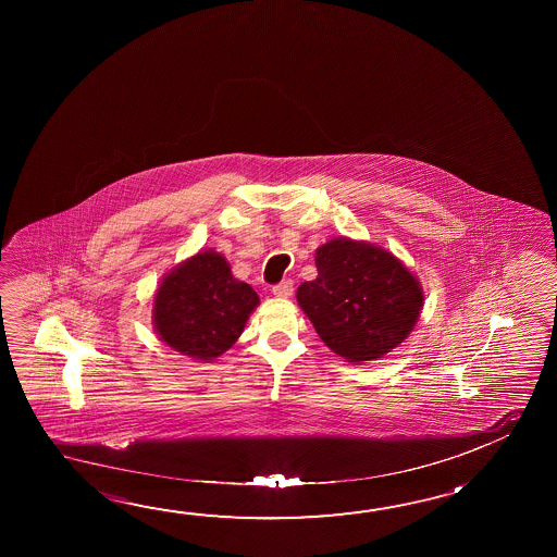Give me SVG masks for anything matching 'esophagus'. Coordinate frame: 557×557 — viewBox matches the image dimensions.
I'll use <instances>...</instances> for the list:
<instances>
[{
  "label": "esophagus",
  "mask_w": 557,
  "mask_h": 557,
  "mask_svg": "<svg viewBox=\"0 0 557 557\" xmlns=\"http://www.w3.org/2000/svg\"><path fill=\"white\" fill-rule=\"evenodd\" d=\"M272 293H274L277 299H289L293 295V282L292 280H285V282L277 283L272 287Z\"/></svg>",
  "instance_id": "1"
}]
</instances>
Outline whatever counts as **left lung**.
<instances>
[{
  "mask_svg": "<svg viewBox=\"0 0 557 557\" xmlns=\"http://www.w3.org/2000/svg\"><path fill=\"white\" fill-rule=\"evenodd\" d=\"M314 264L319 275L299 285L297 302L336 356L356 366L374 361L410 336L425 295L398 256L334 237L317 248Z\"/></svg>",
  "mask_w": 557,
  "mask_h": 557,
  "instance_id": "1",
  "label": "left lung"
}]
</instances>
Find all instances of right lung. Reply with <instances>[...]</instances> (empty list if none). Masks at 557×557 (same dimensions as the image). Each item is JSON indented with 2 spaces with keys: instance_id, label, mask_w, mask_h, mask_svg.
Instances as JSON below:
<instances>
[{
  "instance_id": "right-lung-1",
  "label": "right lung",
  "mask_w": 557,
  "mask_h": 557,
  "mask_svg": "<svg viewBox=\"0 0 557 557\" xmlns=\"http://www.w3.org/2000/svg\"><path fill=\"white\" fill-rule=\"evenodd\" d=\"M258 305L255 289L231 274L227 258L208 248L163 275L151 322L171 349L210 363L233 347Z\"/></svg>"
}]
</instances>
